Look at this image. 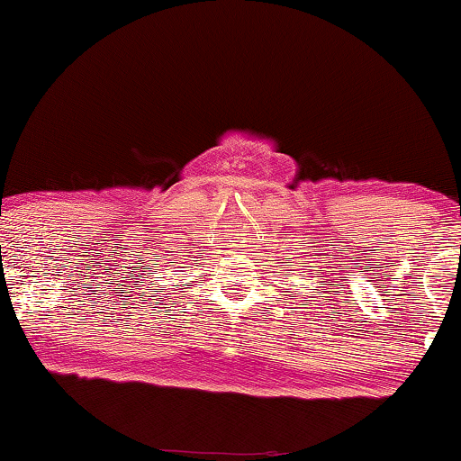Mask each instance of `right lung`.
I'll return each instance as SVG.
<instances>
[{
	"instance_id": "right-lung-1",
	"label": "right lung",
	"mask_w": 461,
	"mask_h": 461,
	"mask_svg": "<svg viewBox=\"0 0 461 461\" xmlns=\"http://www.w3.org/2000/svg\"><path fill=\"white\" fill-rule=\"evenodd\" d=\"M160 293H162V290H160Z\"/></svg>"
}]
</instances>
